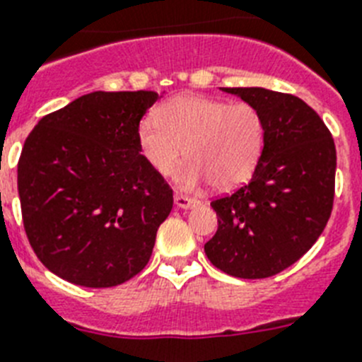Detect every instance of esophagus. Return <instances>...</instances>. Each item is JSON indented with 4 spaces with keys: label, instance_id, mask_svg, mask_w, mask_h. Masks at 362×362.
Instances as JSON below:
<instances>
[{
    "label": "esophagus",
    "instance_id": "34e87169",
    "mask_svg": "<svg viewBox=\"0 0 362 362\" xmlns=\"http://www.w3.org/2000/svg\"><path fill=\"white\" fill-rule=\"evenodd\" d=\"M195 204H199V200L189 199V197L182 195V193H175V206L178 209H189Z\"/></svg>",
    "mask_w": 362,
    "mask_h": 362
}]
</instances>
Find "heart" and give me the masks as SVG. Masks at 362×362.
<instances>
[{
  "instance_id": "b5f03b06",
  "label": "heart",
  "mask_w": 362,
  "mask_h": 362,
  "mask_svg": "<svg viewBox=\"0 0 362 362\" xmlns=\"http://www.w3.org/2000/svg\"><path fill=\"white\" fill-rule=\"evenodd\" d=\"M136 141L158 175H167L186 153L173 173L182 189H197L209 180L217 189H232L245 184L259 165L267 124L250 103L178 95L163 103L156 117L139 121Z\"/></svg>"
}]
</instances>
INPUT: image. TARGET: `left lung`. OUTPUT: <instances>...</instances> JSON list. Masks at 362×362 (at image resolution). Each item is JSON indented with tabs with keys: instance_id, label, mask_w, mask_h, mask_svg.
<instances>
[{
	"instance_id": "left-lung-1",
	"label": "left lung",
	"mask_w": 362,
	"mask_h": 362,
	"mask_svg": "<svg viewBox=\"0 0 362 362\" xmlns=\"http://www.w3.org/2000/svg\"><path fill=\"white\" fill-rule=\"evenodd\" d=\"M221 90L256 106L267 141L247 186L211 202L218 228L204 252L226 274L269 278L296 263L326 228L335 193V144L298 97L267 88Z\"/></svg>"
}]
</instances>
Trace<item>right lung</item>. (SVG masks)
Masks as SVG:
<instances>
[{
    "instance_id": "right-lung-1",
    "label": "right lung",
    "mask_w": 362,
    "mask_h": 362,
    "mask_svg": "<svg viewBox=\"0 0 362 362\" xmlns=\"http://www.w3.org/2000/svg\"><path fill=\"white\" fill-rule=\"evenodd\" d=\"M162 95L92 92L38 121L18 162L27 239L69 284L103 289L144 270L173 191L139 154L136 129Z\"/></svg>"
}]
</instances>
